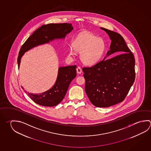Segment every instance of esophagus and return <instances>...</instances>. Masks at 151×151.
I'll return each mask as SVG.
<instances>
[{"mask_svg": "<svg viewBox=\"0 0 151 151\" xmlns=\"http://www.w3.org/2000/svg\"><path fill=\"white\" fill-rule=\"evenodd\" d=\"M77 73L78 74H81L82 72V69L80 67H77L76 68Z\"/></svg>", "mask_w": 151, "mask_h": 151, "instance_id": "1", "label": "esophagus"}]
</instances>
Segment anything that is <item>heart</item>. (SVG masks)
I'll return each mask as SVG.
<instances>
[{"mask_svg":"<svg viewBox=\"0 0 151 151\" xmlns=\"http://www.w3.org/2000/svg\"><path fill=\"white\" fill-rule=\"evenodd\" d=\"M105 49L103 40L90 33L78 35L73 43L68 46L69 55L74 56L76 51L80 52L81 61L86 65L97 63L103 55Z\"/></svg>","mask_w":151,"mask_h":151,"instance_id":"heart-1","label":"heart"}]
</instances>
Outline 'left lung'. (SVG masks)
<instances>
[{"label": "left lung", "mask_w": 151, "mask_h": 151, "mask_svg": "<svg viewBox=\"0 0 151 151\" xmlns=\"http://www.w3.org/2000/svg\"><path fill=\"white\" fill-rule=\"evenodd\" d=\"M111 40L110 50L102 61L91 67H83L85 90L96 107L106 108L124 100L135 79V58L121 35L101 27ZM119 55L105 59L111 54ZM121 53V54L119 53Z\"/></svg>", "instance_id": "1"}]
</instances>
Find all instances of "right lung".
Listing matches in <instances>:
<instances>
[{
    "instance_id": "right-lung-1",
    "label": "right lung",
    "mask_w": 151,
    "mask_h": 151,
    "mask_svg": "<svg viewBox=\"0 0 151 151\" xmlns=\"http://www.w3.org/2000/svg\"><path fill=\"white\" fill-rule=\"evenodd\" d=\"M73 29L72 24L66 23L43 25L37 29L21 47L17 58L19 68L22 57L27 51L55 39H64ZM76 65L59 67L56 83L50 90L40 94L26 93L32 100L39 105L56 106L64 99L70 83L76 76Z\"/></svg>"
}]
</instances>
